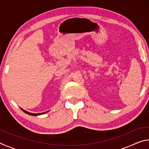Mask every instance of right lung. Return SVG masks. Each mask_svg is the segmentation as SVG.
<instances>
[{
  "mask_svg": "<svg viewBox=\"0 0 149 149\" xmlns=\"http://www.w3.org/2000/svg\"><path fill=\"white\" fill-rule=\"evenodd\" d=\"M21 109L24 111V112L25 113H26V114H29V115H31V116H38V115H41V114H45V113H47V112H42V113H39V114H33V113H30L29 112H27V111L25 110L24 109H22V108H21Z\"/></svg>",
  "mask_w": 149,
  "mask_h": 149,
  "instance_id": "1",
  "label": "right lung"
}]
</instances>
